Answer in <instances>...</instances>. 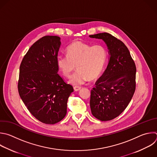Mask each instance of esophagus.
Masks as SVG:
<instances>
[{
  "instance_id": "obj_1",
  "label": "esophagus",
  "mask_w": 157,
  "mask_h": 157,
  "mask_svg": "<svg viewBox=\"0 0 157 157\" xmlns=\"http://www.w3.org/2000/svg\"><path fill=\"white\" fill-rule=\"evenodd\" d=\"M81 89V87H74V90L76 92H78Z\"/></svg>"
}]
</instances>
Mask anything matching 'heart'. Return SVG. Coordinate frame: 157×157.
<instances>
[{
    "label": "heart",
    "instance_id": "heart-1",
    "mask_svg": "<svg viewBox=\"0 0 157 157\" xmlns=\"http://www.w3.org/2000/svg\"><path fill=\"white\" fill-rule=\"evenodd\" d=\"M66 56L57 59V67L62 74L70 77L76 66L77 72L69 80L73 86H79L88 81L96 79L101 74L107 59L103 46L92 45L81 41H75L67 48Z\"/></svg>",
    "mask_w": 157,
    "mask_h": 157
}]
</instances>
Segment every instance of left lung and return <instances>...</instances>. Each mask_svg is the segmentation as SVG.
<instances>
[{
  "label": "left lung",
  "instance_id": "1",
  "mask_svg": "<svg viewBox=\"0 0 157 157\" xmlns=\"http://www.w3.org/2000/svg\"><path fill=\"white\" fill-rule=\"evenodd\" d=\"M89 37L105 42L109 54L107 69L91 90V112L100 121L112 120L126 109L134 94L136 65L127 47L115 37L107 33Z\"/></svg>",
  "mask_w": 157,
  "mask_h": 157
}]
</instances>
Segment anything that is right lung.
Returning a JSON list of instances; mask_svg holds the SVG:
<instances>
[{
  "instance_id": "obj_1",
  "label": "right lung",
  "mask_w": 157,
  "mask_h": 157,
  "mask_svg": "<svg viewBox=\"0 0 157 157\" xmlns=\"http://www.w3.org/2000/svg\"><path fill=\"white\" fill-rule=\"evenodd\" d=\"M60 37L44 36L32 45L20 67L18 89L30 113L40 122L54 124L67 115V101L73 92L57 74Z\"/></svg>"
}]
</instances>
